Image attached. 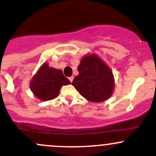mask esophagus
<instances>
[{
	"instance_id": "obj_1",
	"label": "esophagus",
	"mask_w": 156,
	"mask_h": 156,
	"mask_svg": "<svg viewBox=\"0 0 156 156\" xmlns=\"http://www.w3.org/2000/svg\"><path fill=\"white\" fill-rule=\"evenodd\" d=\"M69 80H70V81L72 83L73 80V76H70V77H69Z\"/></svg>"
}]
</instances>
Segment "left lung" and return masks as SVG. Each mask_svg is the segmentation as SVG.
Returning <instances> with one entry per match:
<instances>
[{"mask_svg":"<svg viewBox=\"0 0 156 156\" xmlns=\"http://www.w3.org/2000/svg\"><path fill=\"white\" fill-rule=\"evenodd\" d=\"M77 70L79 75L72 85L86 100L102 102L112 96L115 89L113 72L98 55L92 53L83 56Z\"/></svg>","mask_w":156,"mask_h":156,"instance_id":"obj_1","label":"left lung"}]
</instances>
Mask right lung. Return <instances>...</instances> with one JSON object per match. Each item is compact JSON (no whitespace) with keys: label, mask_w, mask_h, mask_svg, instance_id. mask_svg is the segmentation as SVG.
<instances>
[{"label":"right lung","mask_w":156,"mask_h":156,"mask_svg":"<svg viewBox=\"0 0 156 156\" xmlns=\"http://www.w3.org/2000/svg\"><path fill=\"white\" fill-rule=\"evenodd\" d=\"M70 83L62 70L49 67L48 63L45 62L32 78L29 87L37 98L44 101L58 97L61 88Z\"/></svg>","instance_id":"obj_1"}]
</instances>
